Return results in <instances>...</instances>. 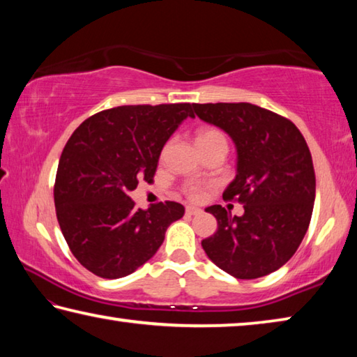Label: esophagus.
I'll return each instance as SVG.
<instances>
[{
	"instance_id": "obj_1",
	"label": "esophagus",
	"mask_w": 357,
	"mask_h": 357,
	"mask_svg": "<svg viewBox=\"0 0 357 357\" xmlns=\"http://www.w3.org/2000/svg\"><path fill=\"white\" fill-rule=\"evenodd\" d=\"M202 210L197 208V207H186V215L190 216H195V215H201Z\"/></svg>"
}]
</instances>
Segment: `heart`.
<instances>
[{"label":"heart","mask_w":357,"mask_h":357,"mask_svg":"<svg viewBox=\"0 0 357 357\" xmlns=\"http://www.w3.org/2000/svg\"><path fill=\"white\" fill-rule=\"evenodd\" d=\"M216 137H224L220 131L216 130H201L196 136V142H205V141H211V139H216ZM186 192H188V196L191 199H199L202 195V190L199 188V186L196 185H191L188 186V190H186Z\"/></svg>","instance_id":"heart-1"}]
</instances>
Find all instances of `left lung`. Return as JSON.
<instances>
[{"label": "left lung", "mask_w": 357, "mask_h": 357, "mask_svg": "<svg viewBox=\"0 0 357 357\" xmlns=\"http://www.w3.org/2000/svg\"><path fill=\"white\" fill-rule=\"evenodd\" d=\"M192 109L234 141L236 174L222 197L245 208L241 216L221 205L205 208L218 229L202 240L204 251L236 279L274 273L301 245L314 210L315 172L304 136L289 119L257 105L195 103Z\"/></svg>", "instance_id": "obj_1"}]
</instances>
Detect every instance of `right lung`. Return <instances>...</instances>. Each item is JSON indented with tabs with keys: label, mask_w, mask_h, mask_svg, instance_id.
I'll return each mask as SVG.
<instances>
[{
	"label": "right lung",
	"mask_w": 357,
	"mask_h": 357,
	"mask_svg": "<svg viewBox=\"0 0 357 357\" xmlns=\"http://www.w3.org/2000/svg\"><path fill=\"white\" fill-rule=\"evenodd\" d=\"M190 103L130 105L97 112L62 150L54 207L72 254L91 273L119 279L152 259L167 227L185 215L177 202L136 208L130 191L149 182Z\"/></svg>",
	"instance_id": "right-lung-1"
}]
</instances>
